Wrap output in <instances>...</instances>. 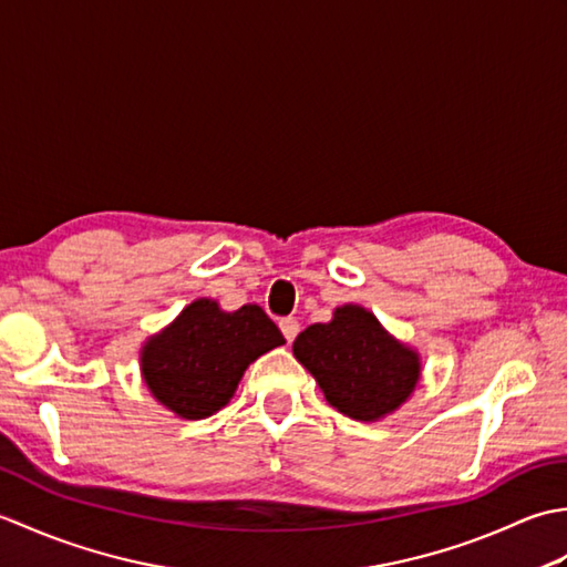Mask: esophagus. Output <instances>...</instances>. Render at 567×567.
<instances>
[{"label": "esophagus", "mask_w": 567, "mask_h": 567, "mask_svg": "<svg viewBox=\"0 0 567 567\" xmlns=\"http://www.w3.org/2000/svg\"><path fill=\"white\" fill-rule=\"evenodd\" d=\"M280 331H282V336L287 339V343H292L297 339V333H299V321L295 317L282 319L280 321Z\"/></svg>", "instance_id": "34e87169"}]
</instances>
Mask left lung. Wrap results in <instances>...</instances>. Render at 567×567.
I'll use <instances>...</instances> for the list:
<instances>
[{"label":"left lung","instance_id":"1","mask_svg":"<svg viewBox=\"0 0 567 567\" xmlns=\"http://www.w3.org/2000/svg\"><path fill=\"white\" fill-rule=\"evenodd\" d=\"M295 358L321 388L327 402L355 421H378L414 392L421 360L382 329L372 311L343 305L329 323H311L295 339Z\"/></svg>","mask_w":567,"mask_h":567}]
</instances>
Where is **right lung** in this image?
Segmentation results:
<instances>
[{
    "label": "right lung",
    "instance_id": "right-lung-1",
    "mask_svg": "<svg viewBox=\"0 0 567 567\" xmlns=\"http://www.w3.org/2000/svg\"><path fill=\"white\" fill-rule=\"evenodd\" d=\"M285 336L258 305L224 311L197 299L141 348L151 394L183 419H207L231 400L246 368Z\"/></svg>",
    "mask_w": 567,
    "mask_h": 567
}]
</instances>
